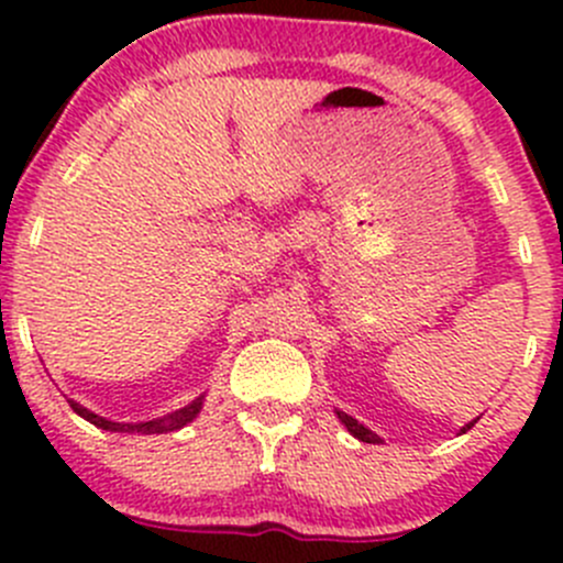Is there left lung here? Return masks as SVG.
Masks as SVG:
<instances>
[{"label": "left lung", "mask_w": 563, "mask_h": 563, "mask_svg": "<svg viewBox=\"0 0 563 563\" xmlns=\"http://www.w3.org/2000/svg\"><path fill=\"white\" fill-rule=\"evenodd\" d=\"M338 417H340V422H343V424H345V428H349V430H351V433H354V435H356V439H360V441H365V444H378V441H382V439H378V435H376V433H371V430H367V428H362V424H360V422H356V419H351V417H349V413L338 411ZM471 424H474V422H471ZM471 424H465V428H463V430H468V428H471Z\"/></svg>", "instance_id": "obj_1"}]
</instances>
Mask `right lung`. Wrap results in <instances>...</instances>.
Instances as JSON below:
<instances>
[{
	"instance_id": "obj_1",
	"label": "right lung",
	"mask_w": 563,
	"mask_h": 563,
	"mask_svg": "<svg viewBox=\"0 0 563 563\" xmlns=\"http://www.w3.org/2000/svg\"><path fill=\"white\" fill-rule=\"evenodd\" d=\"M70 408L78 413V417H84L87 422H92L95 428L111 430V433H172V430L185 428L187 422H192V419H196V413L201 411V397H198V400H192L190 406H185V408H179V411L168 413V417L152 419V422H141V424L108 422V419L98 417V413H92V411H87V408L78 406V402H73V400H70Z\"/></svg>"
}]
</instances>
